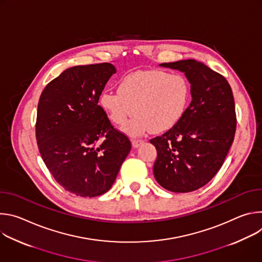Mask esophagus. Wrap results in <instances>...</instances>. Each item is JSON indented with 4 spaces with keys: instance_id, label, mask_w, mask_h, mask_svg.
I'll return each instance as SVG.
<instances>
[{
    "instance_id": "obj_1",
    "label": "esophagus",
    "mask_w": 262,
    "mask_h": 262,
    "mask_svg": "<svg viewBox=\"0 0 262 262\" xmlns=\"http://www.w3.org/2000/svg\"><path fill=\"white\" fill-rule=\"evenodd\" d=\"M144 142H145L144 140H136V139H133V140H132V144H133V146H134L135 148L139 147V146L142 145Z\"/></svg>"
}]
</instances>
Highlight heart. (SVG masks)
Returning a JSON list of instances; mask_svg holds the SVG:
<instances>
[{
    "label": "heart",
    "instance_id": "1",
    "mask_svg": "<svg viewBox=\"0 0 262 262\" xmlns=\"http://www.w3.org/2000/svg\"><path fill=\"white\" fill-rule=\"evenodd\" d=\"M191 98V86L183 74L162 69L137 70L124 76L117 91H103L99 104L110 120L123 125L133 137L173 128L183 117Z\"/></svg>",
    "mask_w": 262,
    "mask_h": 262
}]
</instances>
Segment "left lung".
<instances>
[{
  "mask_svg": "<svg viewBox=\"0 0 262 262\" xmlns=\"http://www.w3.org/2000/svg\"><path fill=\"white\" fill-rule=\"evenodd\" d=\"M184 72L192 101L181 120L163 136L150 140L157 148V181L168 191H196L221 169L236 129L231 87L222 74L196 60L160 64Z\"/></svg>",
  "mask_w": 262,
  "mask_h": 262,
  "instance_id": "obj_1",
  "label": "left lung"
}]
</instances>
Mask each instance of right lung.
Listing matches in <instances>:
<instances>
[{"label": "right lung", "instance_id": "1", "mask_svg": "<svg viewBox=\"0 0 262 262\" xmlns=\"http://www.w3.org/2000/svg\"><path fill=\"white\" fill-rule=\"evenodd\" d=\"M115 72L111 63L70 67L47 85L39 98V152L56 181L77 196L106 193L130 151L129 139L114 128L98 104Z\"/></svg>", "mask_w": 262, "mask_h": 262}]
</instances>
